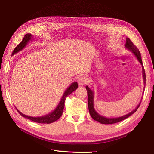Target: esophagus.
Returning a JSON list of instances; mask_svg holds the SVG:
<instances>
[{
    "instance_id": "esophagus-1",
    "label": "esophagus",
    "mask_w": 154,
    "mask_h": 154,
    "mask_svg": "<svg viewBox=\"0 0 154 154\" xmlns=\"http://www.w3.org/2000/svg\"><path fill=\"white\" fill-rule=\"evenodd\" d=\"M89 82V79H88L87 77H85V76H83L81 77L80 79H79L78 80V83L79 85L83 86V85H85Z\"/></svg>"
}]
</instances>
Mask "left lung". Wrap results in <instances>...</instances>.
Listing matches in <instances>:
<instances>
[{"label":"left lung","mask_w":154,"mask_h":154,"mask_svg":"<svg viewBox=\"0 0 154 154\" xmlns=\"http://www.w3.org/2000/svg\"><path fill=\"white\" fill-rule=\"evenodd\" d=\"M125 48L126 49H127L130 50V51H132V53L136 56V57L138 60V61L140 62L142 66V73H143V82H144V85L146 84V75H145V71H144V67H143V62L141 60V53L139 52V49L137 48V47L130 40L129 38H126V44H125ZM86 89L87 91V96H88V110H89V113L90 115L91 116V117L92 119L97 121V122H100L101 124H113L121 122V121H123L126 118H127L129 117L130 116H131L132 114L134 112H136L137 111V109L139 108V105L141 104V101L140 103L138 104V105L136 106V108L134 110H133L132 112H130L128 114H125L123 116H121V117H117V118H106L104 117V116H101L95 110L94 107V92H93L91 88L88 87V86H86ZM143 90H144V87ZM144 93V91L143 92Z\"/></svg>","instance_id":"8db88e82"}]
</instances>
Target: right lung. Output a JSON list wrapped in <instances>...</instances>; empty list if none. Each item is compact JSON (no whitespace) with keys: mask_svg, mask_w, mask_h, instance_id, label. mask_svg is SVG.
Wrapping results in <instances>:
<instances>
[{"mask_svg":"<svg viewBox=\"0 0 154 154\" xmlns=\"http://www.w3.org/2000/svg\"><path fill=\"white\" fill-rule=\"evenodd\" d=\"M32 39V40H33L35 38H34V37H32V35L31 34H30V33L26 34L24 36V38L22 39L21 42L18 44L15 49H14L11 56H13L15 54L19 52V51H22L26 47L27 44H28L29 42L31 41ZM78 87V85L77 82H75L72 83L70 85V86L66 90V91L64 92L63 94L61 100H60V101L59 102L58 106L56 107V109L53 111H52L51 113H49L48 114H46L43 116H40V117H31V116H26L24 114H22L17 109V110L18 112V113H19L22 116V117L28 119L31 121H32V122H36L38 123H47V124L53 123V122H56L57 120H58L62 115L63 110L64 106H65V101H66V99L67 97V96L71 94V93L75 91Z\"/></svg>","mask_w":154,"mask_h":154,"instance_id":"obj_1","label":"right lung"}]
</instances>
